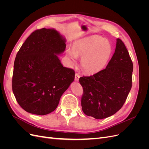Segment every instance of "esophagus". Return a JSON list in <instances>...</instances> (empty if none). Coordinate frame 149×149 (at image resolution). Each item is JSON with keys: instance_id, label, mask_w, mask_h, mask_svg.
<instances>
[{"instance_id": "obj_1", "label": "esophagus", "mask_w": 149, "mask_h": 149, "mask_svg": "<svg viewBox=\"0 0 149 149\" xmlns=\"http://www.w3.org/2000/svg\"><path fill=\"white\" fill-rule=\"evenodd\" d=\"M79 78H80V75H79V74L76 73L75 74V78H74L75 81H78V80H79Z\"/></svg>"}]
</instances>
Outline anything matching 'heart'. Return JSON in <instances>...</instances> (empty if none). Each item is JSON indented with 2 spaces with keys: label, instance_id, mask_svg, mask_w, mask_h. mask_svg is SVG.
Listing matches in <instances>:
<instances>
[{
  "label": "heart",
  "instance_id": "heart-1",
  "mask_svg": "<svg viewBox=\"0 0 149 149\" xmlns=\"http://www.w3.org/2000/svg\"><path fill=\"white\" fill-rule=\"evenodd\" d=\"M112 48L107 40L100 36H91L76 41L67 53L73 64L77 57H82L81 66L84 71L93 74L101 71L109 60Z\"/></svg>",
  "mask_w": 149,
  "mask_h": 149
}]
</instances>
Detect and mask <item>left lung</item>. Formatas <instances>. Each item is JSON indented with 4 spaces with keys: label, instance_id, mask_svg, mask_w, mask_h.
I'll use <instances>...</instances> for the list:
<instances>
[{
    "label": "left lung",
    "instance_id": "obj_1",
    "mask_svg": "<svg viewBox=\"0 0 149 149\" xmlns=\"http://www.w3.org/2000/svg\"><path fill=\"white\" fill-rule=\"evenodd\" d=\"M133 63L123 42L117 39L113 56L105 69L79 81L83 89L84 113L96 119L108 118L123 106L132 88Z\"/></svg>",
    "mask_w": 149,
    "mask_h": 149
}]
</instances>
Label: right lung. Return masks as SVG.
Here are the masks:
<instances>
[{
	"label": "right lung",
	"instance_id": "1",
	"mask_svg": "<svg viewBox=\"0 0 149 149\" xmlns=\"http://www.w3.org/2000/svg\"><path fill=\"white\" fill-rule=\"evenodd\" d=\"M65 42L56 30L43 28L31 33L18 52L12 91L29 113L43 116L55 111L74 81V71L63 67L57 56L65 51Z\"/></svg>",
	"mask_w": 149,
	"mask_h": 149
}]
</instances>
